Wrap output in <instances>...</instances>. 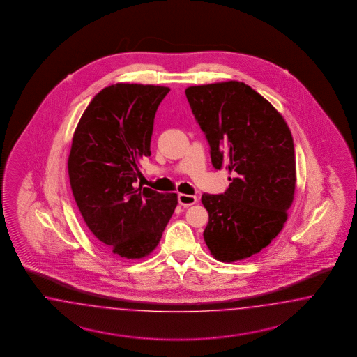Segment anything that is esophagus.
Here are the masks:
<instances>
[{"label":"esophagus","mask_w":357,"mask_h":357,"mask_svg":"<svg viewBox=\"0 0 357 357\" xmlns=\"http://www.w3.org/2000/svg\"><path fill=\"white\" fill-rule=\"evenodd\" d=\"M178 202L181 206H194L195 203L197 202V197L194 195L179 194L178 195Z\"/></svg>","instance_id":"34e87169"}]
</instances>
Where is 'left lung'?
<instances>
[{
  "mask_svg": "<svg viewBox=\"0 0 357 357\" xmlns=\"http://www.w3.org/2000/svg\"><path fill=\"white\" fill-rule=\"evenodd\" d=\"M185 97L206 135L211 161L233 178L224 194H203V233L212 255L236 261L268 246L287 221L296 187L292 133L267 99L238 81L191 86Z\"/></svg>",
  "mask_w": 357,
  "mask_h": 357,
  "instance_id": "left-lung-1",
  "label": "left lung"
}]
</instances>
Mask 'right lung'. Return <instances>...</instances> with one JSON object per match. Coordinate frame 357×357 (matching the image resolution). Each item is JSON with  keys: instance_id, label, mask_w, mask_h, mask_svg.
Returning <instances> with one entry per match:
<instances>
[{"instance_id": "add662e5", "label": "right lung", "mask_w": 357, "mask_h": 357, "mask_svg": "<svg viewBox=\"0 0 357 357\" xmlns=\"http://www.w3.org/2000/svg\"><path fill=\"white\" fill-rule=\"evenodd\" d=\"M169 87L115 84L91 99L78 121L68 160L72 192L87 227L121 258L157 248L178 204L176 194L135 188L151 157L154 116Z\"/></svg>"}]
</instances>
